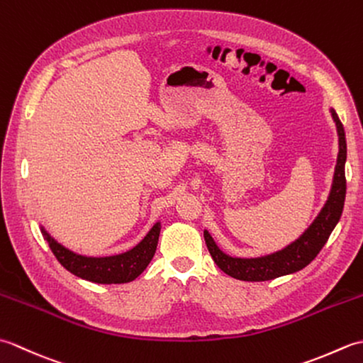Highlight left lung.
I'll list each match as a JSON object with an SVG mask.
<instances>
[{"label":"left lung","mask_w":363,"mask_h":363,"mask_svg":"<svg viewBox=\"0 0 363 363\" xmlns=\"http://www.w3.org/2000/svg\"><path fill=\"white\" fill-rule=\"evenodd\" d=\"M330 115L335 121L338 134V156L334 172L333 187H330L326 204L307 228L303 235H299L295 242L285 246L281 251H276L262 257H233L223 252L217 243L213 242L212 235L204 230V240L215 264L221 272L235 277L240 281L260 282L272 281L279 276L296 273L299 269L307 267L317 257L323 246L326 245L328 238L337 226L342 217L345 195H346V177H345V162H346V138L342 121L334 109H330Z\"/></svg>","instance_id":"left-lung-1"}]
</instances>
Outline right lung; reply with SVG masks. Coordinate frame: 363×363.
<instances>
[{
    "mask_svg": "<svg viewBox=\"0 0 363 363\" xmlns=\"http://www.w3.org/2000/svg\"><path fill=\"white\" fill-rule=\"evenodd\" d=\"M40 229L60 265L74 276L96 284H125L134 281L148 267L157 248L160 223L157 221L133 250L106 257H87L76 254L54 240L43 226H40Z\"/></svg>",
    "mask_w": 363,
    "mask_h": 363,
    "instance_id": "add662e5",
    "label": "right lung"
}]
</instances>
